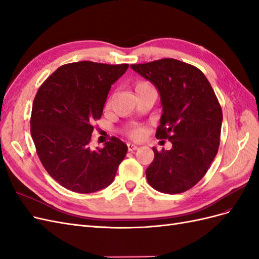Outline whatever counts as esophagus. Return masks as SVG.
Returning a JSON list of instances; mask_svg holds the SVG:
<instances>
[{"label":"esophagus","mask_w":259,"mask_h":259,"mask_svg":"<svg viewBox=\"0 0 259 259\" xmlns=\"http://www.w3.org/2000/svg\"><path fill=\"white\" fill-rule=\"evenodd\" d=\"M127 148H128V151H135L138 149V146L135 144H127Z\"/></svg>","instance_id":"obj_1"}]
</instances>
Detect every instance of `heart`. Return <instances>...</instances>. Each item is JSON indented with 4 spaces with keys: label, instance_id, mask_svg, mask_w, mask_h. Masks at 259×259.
Listing matches in <instances>:
<instances>
[{
    "label": "heart",
    "instance_id": "obj_1",
    "mask_svg": "<svg viewBox=\"0 0 259 259\" xmlns=\"http://www.w3.org/2000/svg\"><path fill=\"white\" fill-rule=\"evenodd\" d=\"M134 90L136 92V95H139V94L149 92V91H154V88L150 82H148L146 80H139L136 81L134 84ZM112 103V97H109L106 101V108H109L111 106ZM145 128L142 125H134V126L131 127L127 132V134L131 138L133 139H142L145 135Z\"/></svg>",
    "mask_w": 259,
    "mask_h": 259
}]
</instances>
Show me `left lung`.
<instances>
[{
  "label": "left lung",
  "mask_w": 259,
  "mask_h": 259,
  "mask_svg": "<svg viewBox=\"0 0 259 259\" xmlns=\"http://www.w3.org/2000/svg\"><path fill=\"white\" fill-rule=\"evenodd\" d=\"M131 67L159 90L163 113L155 137L173 144L170 150L152 148L148 183L163 193L189 190L206 174L221 143L223 111L214 90L200 69L177 59Z\"/></svg>",
  "instance_id": "obj_1"
}]
</instances>
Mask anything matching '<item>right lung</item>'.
I'll use <instances>...</instances> for the list:
<instances>
[{"instance_id":"1","label":"right lung","mask_w":259,"mask_h":259,"mask_svg":"<svg viewBox=\"0 0 259 259\" xmlns=\"http://www.w3.org/2000/svg\"><path fill=\"white\" fill-rule=\"evenodd\" d=\"M127 64L79 61L59 67L37 90L30 117V132L46 171L77 193H92L110 185L127 152L112 137L92 150L94 123L103 114L111 85Z\"/></svg>"}]
</instances>
